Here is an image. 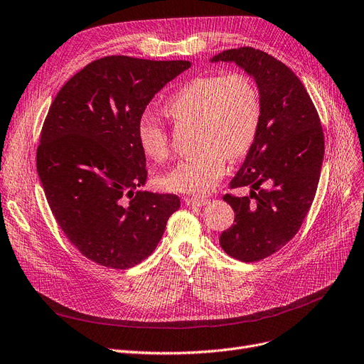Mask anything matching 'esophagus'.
Listing matches in <instances>:
<instances>
[{
    "instance_id": "obj_1",
    "label": "esophagus",
    "mask_w": 364,
    "mask_h": 364,
    "mask_svg": "<svg viewBox=\"0 0 364 364\" xmlns=\"http://www.w3.org/2000/svg\"><path fill=\"white\" fill-rule=\"evenodd\" d=\"M185 203L188 206H196V208H201V206H206L209 200L208 198H200V197H186Z\"/></svg>"
}]
</instances>
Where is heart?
I'll list each match as a JSON object with an SVG mask.
<instances>
[{"instance_id": "obj_1", "label": "heart", "mask_w": 364, "mask_h": 364, "mask_svg": "<svg viewBox=\"0 0 364 364\" xmlns=\"http://www.w3.org/2000/svg\"><path fill=\"white\" fill-rule=\"evenodd\" d=\"M176 124L197 122L198 154L181 159L163 174L167 191L206 196L221 181L227 159L243 158L252 148L261 124V98L254 79L245 73L205 75L185 82L163 106ZM137 140L143 154L161 161L170 151L166 127L152 116H141Z\"/></svg>"}]
</instances>
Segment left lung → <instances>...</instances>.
Listing matches in <instances>:
<instances>
[{
	"instance_id": "1",
	"label": "left lung",
	"mask_w": 364,
	"mask_h": 364,
	"mask_svg": "<svg viewBox=\"0 0 364 364\" xmlns=\"http://www.w3.org/2000/svg\"><path fill=\"white\" fill-rule=\"evenodd\" d=\"M231 61L255 79L261 98L258 136L230 188L251 185V194L224 200L236 213L223 231L221 248L232 258L254 263L278 252L306 218L316 193L324 156L318 112L300 79L272 55L228 49L212 58ZM267 183L269 191L260 185Z\"/></svg>"
}]
</instances>
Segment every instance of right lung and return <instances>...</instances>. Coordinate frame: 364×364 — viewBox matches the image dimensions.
<instances>
[{
  "label": "right lung",
  "mask_w": 364,
  "mask_h": 364,
  "mask_svg": "<svg viewBox=\"0 0 364 364\" xmlns=\"http://www.w3.org/2000/svg\"><path fill=\"white\" fill-rule=\"evenodd\" d=\"M191 67L112 55L76 73L56 94L37 148L49 208L70 243L109 269L146 259L181 208L174 194L134 190L148 178L137 124L155 94Z\"/></svg>",
  "instance_id": "right-lung-1"
}]
</instances>
